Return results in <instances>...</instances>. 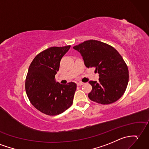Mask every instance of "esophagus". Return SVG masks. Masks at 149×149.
Listing matches in <instances>:
<instances>
[{
  "instance_id": "esophagus-1",
  "label": "esophagus",
  "mask_w": 149,
  "mask_h": 149,
  "mask_svg": "<svg viewBox=\"0 0 149 149\" xmlns=\"http://www.w3.org/2000/svg\"><path fill=\"white\" fill-rule=\"evenodd\" d=\"M84 82H77V86H82V85H83L84 84Z\"/></svg>"
}]
</instances>
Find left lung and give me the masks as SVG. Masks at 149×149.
<instances>
[{
    "instance_id": "1",
    "label": "left lung",
    "mask_w": 149,
    "mask_h": 149,
    "mask_svg": "<svg viewBox=\"0 0 149 149\" xmlns=\"http://www.w3.org/2000/svg\"><path fill=\"white\" fill-rule=\"evenodd\" d=\"M81 53L86 67H95L99 81L89 82L92 90L91 100L103 105L118 100L126 91L129 81L127 65L115 48L96 40L84 41L73 47Z\"/></svg>"
}]
</instances>
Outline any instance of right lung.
Masks as SVG:
<instances>
[{
  "label": "right lung",
  "mask_w": 149,
  "mask_h": 149,
  "mask_svg": "<svg viewBox=\"0 0 149 149\" xmlns=\"http://www.w3.org/2000/svg\"><path fill=\"white\" fill-rule=\"evenodd\" d=\"M70 46L51 47L41 52L31 63L25 81V90L32 105L46 115L63 113L72 103L77 84L56 82L62 57Z\"/></svg>",
  "instance_id": "obj_1"
}]
</instances>
